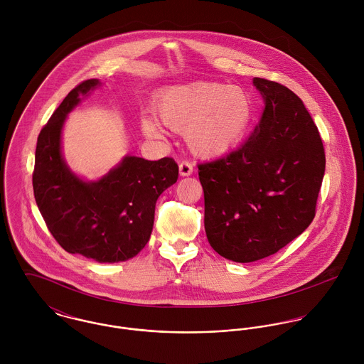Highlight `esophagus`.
<instances>
[{
    "label": "esophagus",
    "instance_id": "obj_1",
    "mask_svg": "<svg viewBox=\"0 0 364 364\" xmlns=\"http://www.w3.org/2000/svg\"><path fill=\"white\" fill-rule=\"evenodd\" d=\"M179 173L182 175V176H189V175H192L193 173V164L191 162V161H182L181 164H179Z\"/></svg>",
    "mask_w": 364,
    "mask_h": 364
}]
</instances>
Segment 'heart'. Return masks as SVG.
<instances>
[{"mask_svg": "<svg viewBox=\"0 0 364 364\" xmlns=\"http://www.w3.org/2000/svg\"><path fill=\"white\" fill-rule=\"evenodd\" d=\"M159 122L185 139L198 156H220L232 151L247 136L254 106L250 94L235 85L196 81L162 90L154 100ZM147 136H159L156 119H141Z\"/></svg>", "mask_w": 364, "mask_h": 364, "instance_id": "heart-1", "label": "heart"}]
</instances>
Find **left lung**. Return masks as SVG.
Here are the masks:
<instances>
[{"label":"left lung","instance_id":"8db88e82","mask_svg":"<svg viewBox=\"0 0 364 364\" xmlns=\"http://www.w3.org/2000/svg\"><path fill=\"white\" fill-rule=\"evenodd\" d=\"M260 123L228 156L199 164L208 244L227 259H263L299 237L315 217L325 172L321 136L287 87L254 78Z\"/></svg>","mask_w":364,"mask_h":364}]
</instances>
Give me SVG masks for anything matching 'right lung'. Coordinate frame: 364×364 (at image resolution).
<instances>
[{
    "label": "right lung",
    "mask_w": 364,
    "mask_h": 364,
    "mask_svg": "<svg viewBox=\"0 0 364 364\" xmlns=\"http://www.w3.org/2000/svg\"><path fill=\"white\" fill-rule=\"evenodd\" d=\"M98 84L94 78L80 82L41 130L32 183L42 217L64 251L114 263L136 257L149 242L156 199L176 182L178 164L171 156H126L98 182L78 179L61 156V127L80 95Z\"/></svg>",
    "instance_id": "1"
}]
</instances>
